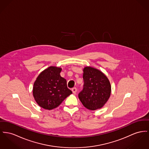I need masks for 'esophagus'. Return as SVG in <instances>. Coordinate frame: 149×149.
Here are the masks:
<instances>
[{"label": "esophagus", "mask_w": 149, "mask_h": 149, "mask_svg": "<svg viewBox=\"0 0 149 149\" xmlns=\"http://www.w3.org/2000/svg\"><path fill=\"white\" fill-rule=\"evenodd\" d=\"M72 91L73 93H74V94H76V93L77 92V88H72Z\"/></svg>", "instance_id": "esophagus-1"}]
</instances>
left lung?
<instances>
[{"label":"left lung","instance_id":"obj_1","mask_svg":"<svg viewBox=\"0 0 149 149\" xmlns=\"http://www.w3.org/2000/svg\"><path fill=\"white\" fill-rule=\"evenodd\" d=\"M84 85L79 98L85 107L90 110L100 109L109 99L111 86L107 77L100 70L91 67L83 70Z\"/></svg>","mask_w":149,"mask_h":149}]
</instances>
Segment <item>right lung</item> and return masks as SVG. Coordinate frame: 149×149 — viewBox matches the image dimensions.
Instances as JSON below:
<instances>
[{
	"label": "right lung",
	"instance_id": "add662e5",
	"mask_svg": "<svg viewBox=\"0 0 149 149\" xmlns=\"http://www.w3.org/2000/svg\"><path fill=\"white\" fill-rule=\"evenodd\" d=\"M61 70L60 67H49L40 73L34 83L33 97L44 109L56 108L72 93L67 88L66 79L60 74Z\"/></svg>",
	"mask_w": 149,
	"mask_h": 149
}]
</instances>
